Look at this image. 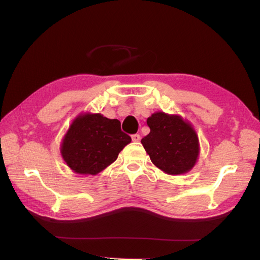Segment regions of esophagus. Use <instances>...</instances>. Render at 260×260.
<instances>
[{"label": "esophagus", "mask_w": 260, "mask_h": 260, "mask_svg": "<svg viewBox=\"0 0 260 260\" xmlns=\"http://www.w3.org/2000/svg\"><path fill=\"white\" fill-rule=\"evenodd\" d=\"M132 141H133V142H140L141 141V136L139 134L132 135Z\"/></svg>", "instance_id": "esophagus-1"}]
</instances>
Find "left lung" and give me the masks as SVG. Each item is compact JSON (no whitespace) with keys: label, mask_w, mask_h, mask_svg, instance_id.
<instances>
[{"label":"left lung","mask_w":260,"mask_h":260,"mask_svg":"<svg viewBox=\"0 0 260 260\" xmlns=\"http://www.w3.org/2000/svg\"><path fill=\"white\" fill-rule=\"evenodd\" d=\"M146 123L151 132L141 142L152 163L169 175L190 172L200 155L199 137L190 121L178 114L155 112Z\"/></svg>","instance_id":"1"}]
</instances>
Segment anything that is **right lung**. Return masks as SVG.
Here are the masks:
<instances>
[{"label": "right lung", "instance_id": "add662e5", "mask_svg": "<svg viewBox=\"0 0 260 260\" xmlns=\"http://www.w3.org/2000/svg\"><path fill=\"white\" fill-rule=\"evenodd\" d=\"M132 142L118 119L101 113L82 112L71 121L60 143V154L75 174L97 175L118 157Z\"/></svg>", "mask_w": 260, "mask_h": 260}]
</instances>
